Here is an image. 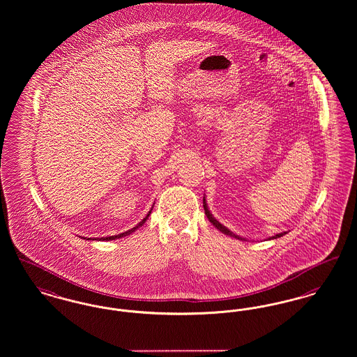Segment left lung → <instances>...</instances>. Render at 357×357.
<instances>
[{"instance_id":"8db88e82","label":"left lung","mask_w":357,"mask_h":357,"mask_svg":"<svg viewBox=\"0 0 357 357\" xmlns=\"http://www.w3.org/2000/svg\"><path fill=\"white\" fill-rule=\"evenodd\" d=\"M203 206H204V212H206V218H208V220L212 223V225H215L220 232H223L225 235H229V236H232V238H235V239H239V241H247L245 238H242V236H239V235H236V234H234L232 231H229L225 225H222L220 222H218L215 218H213V215L211 213V211H209V208L206 206V195H204V197H203ZM284 234H287V232H281V234H277V235H274V236H270L268 238V241H271V239H277V238H281L283 236Z\"/></svg>"}]
</instances>
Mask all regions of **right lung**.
<instances>
[{
    "label": "right lung",
    "instance_id": "add662e5",
    "mask_svg": "<svg viewBox=\"0 0 357 357\" xmlns=\"http://www.w3.org/2000/svg\"><path fill=\"white\" fill-rule=\"evenodd\" d=\"M151 209H153V206L151 208V211L148 212V215L138 223V225H135V227H132V229H128V231H125V232H122V234H118V235H113V236H106V238H95V241H115V239H119V238H123V236H128V235H130L132 234L134 231H137L139 227H142V225L148 220V218H149V215L151 213ZM84 239H87V238H84ZM89 239H91V238H89ZM87 239V241H89Z\"/></svg>",
    "mask_w": 357,
    "mask_h": 357
}]
</instances>
